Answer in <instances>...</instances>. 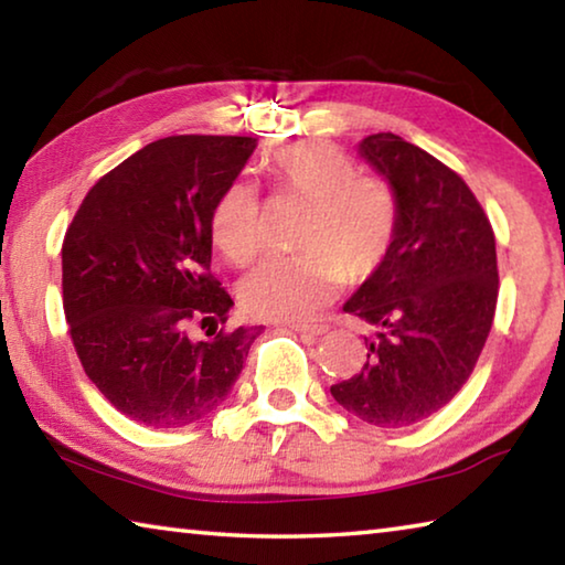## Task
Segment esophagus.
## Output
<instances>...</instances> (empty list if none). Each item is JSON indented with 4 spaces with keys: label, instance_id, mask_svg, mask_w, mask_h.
I'll list each match as a JSON object with an SVG mask.
<instances>
[{
    "label": "esophagus",
    "instance_id": "1",
    "mask_svg": "<svg viewBox=\"0 0 565 565\" xmlns=\"http://www.w3.org/2000/svg\"><path fill=\"white\" fill-rule=\"evenodd\" d=\"M289 329L296 331V333H301V337H309V339L327 333V327H323V323H291Z\"/></svg>",
    "mask_w": 565,
    "mask_h": 565
}]
</instances>
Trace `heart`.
Listing matches in <instances>:
<instances>
[{"mask_svg": "<svg viewBox=\"0 0 565 565\" xmlns=\"http://www.w3.org/2000/svg\"><path fill=\"white\" fill-rule=\"evenodd\" d=\"M281 202L306 204L296 246L246 276L242 309L264 321H303L327 303L341 281L361 284L386 264L398 234V199L386 181L359 174V164L329 141H296L266 164ZM212 238L234 266H248L264 248V209L246 181L216 199Z\"/></svg>", "mask_w": 565, "mask_h": 565, "instance_id": "heart-1", "label": "heart"}]
</instances>
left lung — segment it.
I'll use <instances>...</instances> for the list:
<instances>
[{"label": "left lung", "mask_w": 565, "mask_h": 565, "mask_svg": "<svg viewBox=\"0 0 565 565\" xmlns=\"http://www.w3.org/2000/svg\"><path fill=\"white\" fill-rule=\"evenodd\" d=\"M359 151L396 191L401 222L386 264L343 303L374 337L363 369L331 396L371 426L404 428L473 374L499 301L495 236L466 181L428 151L391 131Z\"/></svg>", "instance_id": "8db88e82"}]
</instances>
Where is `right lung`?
<instances>
[{
  "label": "right lung",
  "mask_w": 565,
  "mask_h": 565,
  "mask_svg": "<svg viewBox=\"0 0 565 565\" xmlns=\"http://www.w3.org/2000/svg\"><path fill=\"white\" fill-rule=\"evenodd\" d=\"M252 137L151 141L94 184L62 244V296L84 374L124 416L179 428L224 404L256 327L212 274V212ZM204 332V338L198 333Z\"/></svg>",
  "instance_id": "1"
}]
</instances>
